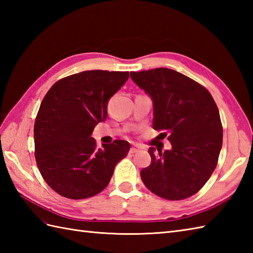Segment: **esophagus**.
<instances>
[{
	"label": "esophagus",
	"instance_id": "34e87169",
	"mask_svg": "<svg viewBox=\"0 0 253 253\" xmlns=\"http://www.w3.org/2000/svg\"><path fill=\"white\" fill-rule=\"evenodd\" d=\"M139 149H140V147H139L138 144H132L130 150H129V152H130V153H136V152L139 151Z\"/></svg>",
	"mask_w": 253,
	"mask_h": 253
}]
</instances>
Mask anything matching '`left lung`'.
Wrapping results in <instances>:
<instances>
[{"instance_id":"8db88e82","label":"left lung","mask_w":253,"mask_h":253,"mask_svg":"<svg viewBox=\"0 0 253 253\" xmlns=\"http://www.w3.org/2000/svg\"><path fill=\"white\" fill-rule=\"evenodd\" d=\"M153 102V129L169 133L170 150L149 149L151 164L140 171L150 191L168 200L195 195L215 169L223 143L219 112L209 91L169 68L131 72ZM160 135V136H161Z\"/></svg>"}]
</instances>
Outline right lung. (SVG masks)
<instances>
[{"mask_svg":"<svg viewBox=\"0 0 253 253\" xmlns=\"http://www.w3.org/2000/svg\"><path fill=\"white\" fill-rule=\"evenodd\" d=\"M129 77L128 72L85 71L52 85L41 102L34 135L40 173L53 190L68 199L98 195L109 184L129 142L115 140L96 149L93 128L107 117V103Z\"/></svg>","mask_w":253,"mask_h":253,"instance_id":"obj_1","label":"right lung"}]
</instances>
